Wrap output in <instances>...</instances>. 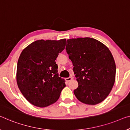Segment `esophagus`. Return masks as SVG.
<instances>
[{"label":"esophagus","mask_w":130,"mask_h":130,"mask_svg":"<svg viewBox=\"0 0 130 130\" xmlns=\"http://www.w3.org/2000/svg\"><path fill=\"white\" fill-rule=\"evenodd\" d=\"M72 79V78H71V77H69V78H65V81L67 82V83H68V82H69V81H71V80Z\"/></svg>","instance_id":"1"}]
</instances>
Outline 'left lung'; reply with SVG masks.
Segmentation results:
<instances>
[{
    "label": "left lung",
    "mask_w": 130,
    "mask_h": 130,
    "mask_svg": "<svg viewBox=\"0 0 130 130\" xmlns=\"http://www.w3.org/2000/svg\"><path fill=\"white\" fill-rule=\"evenodd\" d=\"M65 49L78 83L74 91L76 98L88 105L104 101L116 79V63L109 49L91 38L68 39Z\"/></svg>",
    "instance_id": "obj_1"
}]
</instances>
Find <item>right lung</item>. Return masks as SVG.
I'll return each mask as SVG.
<instances>
[{
	"instance_id": "right-lung-1",
	"label": "right lung",
	"mask_w": 130,
	"mask_h": 130,
	"mask_svg": "<svg viewBox=\"0 0 130 130\" xmlns=\"http://www.w3.org/2000/svg\"><path fill=\"white\" fill-rule=\"evenodd\" d=\"M66 39L38 40L23 49L18 59L16 81L25 98L32 105L46 107L55 102L65 79L58 74L55 60L65 49Z\"/></svg>"
}]
</instances>
